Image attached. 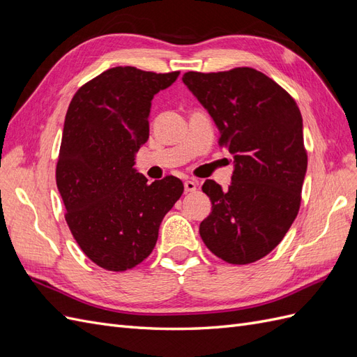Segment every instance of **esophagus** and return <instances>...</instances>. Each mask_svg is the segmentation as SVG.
<instances>
[{"label":"esophagus","instance_id":"1","mask_svg":"<svg viewBox=\"0 0 357 357\" xmlns=\"http://www.w3.org/2000/svg\"><path fill=\"white\" fill-rule=\"evenodd\" d=\"M198 188V181L195 180H186L185 181V192H195Z\"/></svg>","mask_w":357,"mask_h":357}]
</instances>
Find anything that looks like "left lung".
<instances>
[{"label": "left lung", "instance_id": "8db88e82", "mask_svg": "<svg viewBox=\"0 0 357 357\" xmlns=\"http://www.w3.org/2000/svg\"><path fill=\"white\" fill-rule=\"evenodd\" d=\"M183 82L208 110L235 159L229 188L205 180L211 213L204 244L232 265L253 264L284 238L301 207L307 149L299 107L286 89L250 67L188 71Z\"/></svg>", "mask_w": 357, "mask_h": 357}]
</instances>
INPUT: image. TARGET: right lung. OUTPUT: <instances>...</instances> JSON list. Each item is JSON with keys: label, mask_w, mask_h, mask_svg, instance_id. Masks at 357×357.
<instances>
[{"label": "right lung", "mask_w": 357, "mask_h": 357, "mask_svg": "<svg viewBox=\"0 0 357 357\" xmlns=\"http://www.w3.org/2000/svg\"><path fill=\"white\" fill-rule=\"evenodd\" d=\"M178 74L114 67L80 86L70 102L56 186L74 240L107 271L122 273L149 257L162 219L185 190L174 176L149 183L134 169L153 96Z\"/></svg>", "instance_id": "add662e5"}]
</instances>
